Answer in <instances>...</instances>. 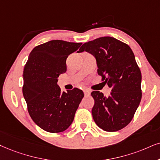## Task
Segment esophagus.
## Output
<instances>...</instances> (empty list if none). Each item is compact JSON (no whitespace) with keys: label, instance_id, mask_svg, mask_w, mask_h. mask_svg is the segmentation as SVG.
Returning <instances> with one entry per match:
<instances>
[{"label":"esophagus","instance_id":"34e87169","mask_svg":"<svg viewBox=\"0 0 160 160\" xmlns=\"http://www.w3.org/2000/svg\"><path fill=\"white\" fill-rule=\"evenodd\" d=\"M83 92H84L85 96H89V95L91 94L90 91H88V90H84Z\"/></svg>","mask_w":160,"mask_h":160}]
</instances>
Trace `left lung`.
Returning a JSON list of instances; mask_svg holds the SVG:
<instances>
[{
	"label": "left lung",
	"mask_w": 160,
	"mask_h": 160,
	"mask_svg": "<svg viewBox=\"0 0 160 160\" xmlns=\"http://www.w3.org/2000/svg\"><path fill=\"white\" fill-rule=\"evenodd\" d=\"M83 52L94 56L102 82L112 88L108 98L99 91L91 94L94 100L92 113L95 123L109 132L125 128L134 117L142 98V74L134 52L127 44L112 37L85 43L78 52Z\"/></svg>",
	"instance_id": "1"
}]
</instances>
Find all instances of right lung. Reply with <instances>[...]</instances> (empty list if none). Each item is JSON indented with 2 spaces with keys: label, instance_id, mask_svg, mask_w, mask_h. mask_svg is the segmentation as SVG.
Returning <instances> with one entry per match:
<instances>
[{
  "label": "right lung",
  "instance_id": "right-lung-1",
  "mask_svg": "<svg viewBox=\"0 0 160 160\" xmlns=\"http://www.w3.org/2000/svg\"><path fill=\"white\" fill-rule=\"evenodd\" d=\"M82 43L54 40L36 46L29 54L23 73V94L32 120L43 130L59 133L73 122L83 98L82 90L61 92L60 74L66 72V59Z\"/></svg>",
  "mask_w": 160,
  "mask_h": 160
}]
</instances>
